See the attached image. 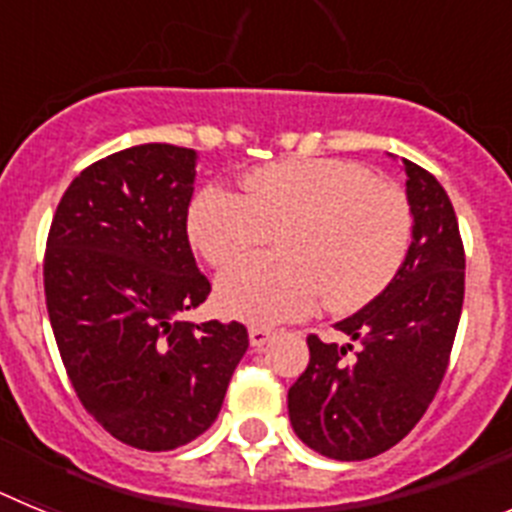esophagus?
<instances>
[{
	"label": "esophagus",
	"mask_w": 512,
	"mask_h": 512,
	"mask_svg": "<svg viewBox=\"0 0 512 512\" xmlns=\"http://www.w3.org/2000/svg\"><path fill=\"white\" fill-rule=\"evenodd\" d=\"M271 338V330L264 328V325H251L248 328V341H251V346L259 351V348H264V343Z\"/></svg>",
	"instance_id": "obj_1"
}]
</instances>
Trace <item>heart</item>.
Masks as SVG:
<instances>
[{
	"mask_svg": "<svg viewBox=\"0 0 512 512\" xmlns=\"http://www.w3.org/2000/svg\"><path fill=\"white\" fill-rule=\"evenodd\" d=\"M408 194L348 158H292L243 179V194L200 189L187 235L210 266H228L280 235L282 257H249L217 279L223 315L253 325L307 318L320 300L351 312L395 282L413 243Z\"/></svg>",
	"mask_w": 512,
	"mask_h": 512,
	"instance_id": "obj_1",
	"label": "heart"
}]
</instances>
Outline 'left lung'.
<instances>
[{"label": "left lung", "instance_id": "1", "mask_svg": "<svg viewBox=\"0 0 512 512\" xmlns=\"http://www.w3.org/2000/svg\"><path fill=\"white\" fill-rule=\"evenodd\" d=\"M413 243L395 282L336 323L354 343L310 333V364L289 387V420L302 443L338 461L372 459L408 436L436 397L464 305V243L449 194L402 158Z\"/></svg>", "mask_w": 512, "mask_h": 512}]
</instances>
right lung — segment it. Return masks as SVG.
<instances>
[{
    "instance_id": "1",
    "label": "right lung",
    "mask_w": 512,
    "mask_h": 512,
    "mask_svg": "<svg viewBox=\"0 0 512 512\" xmlns=\"http://www.w3.org/2000/svg\"><path fill=\"white\" fill-rule=\"evenodd\" d=\"M192 148L146 143L81 171L45 243V305L81 405L117 441L171 451L215 423L243 323H187L210 282L187 235Z\"/></svg>"
}]
</instances>
